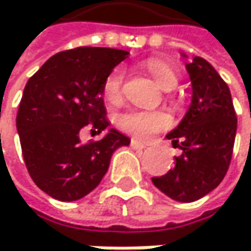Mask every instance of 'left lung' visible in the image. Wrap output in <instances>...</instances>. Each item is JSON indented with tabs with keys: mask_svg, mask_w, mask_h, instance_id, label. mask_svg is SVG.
Segmentation results:
<instances>
[{
	"mask_svg": "<svg viewBox=\"0 0 251 251\" xmlns=\"http://www.w3.org/2000/svg\"><path fill=\"white\" fill-rule=\"evenodd\" d=\"M128 52L79 46L52 55L28 79L16 128L22 156L34 184L60 201L93 191L110 167L116 149L131 140L110 128L103 89ZM92 125L90 139L79 131Z\"/></svg>",
	"mask_w": 251,
	"mask_h": 251,
	"instance_id": "obj_1",
	"label": "left lung"
}]
</instances>
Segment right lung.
Wrapping results in <instances>:
<instances>
[{"label": "right lung", "mask_w": 251, "mask_h": 251, "mask_svg": "<svg viewBox=\"0 0 251 251\" xmlns=\"http://www.w3.org/2000/svg\"><path fill=\"white\" fill-rule=\"evenodd\" d=\"M193 100L184 120L167 138L180 140L175 169L153 185L177 201H194L217 188L230 166L236 113L230 90L214 67L196 57L188 66Z\"/></svg>", "instance_id": "1"}]
</instances>
